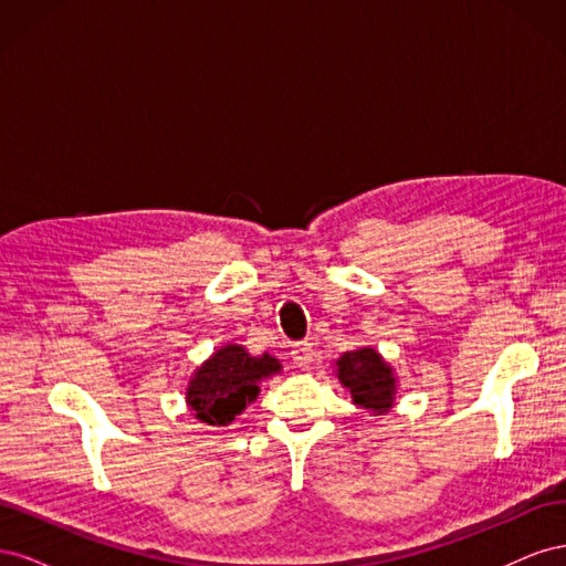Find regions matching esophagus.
Listing matches in <instances>:
<instances>
[{"label": "esophagus", "mask_w": 566, "mask_h": 566, "mask_svg": "<svg viewBox=\"0 0 566 566\" xmlns=\"http://www.w3.org/2000/svg\"><path fill=\"white\" fill-rule=\"evenodd\" d=\"M290 354H293V364L297 368H306V366L314 364L316 349H314L312 342H297V345H293V352H290Z\"/></svg>", "instance_id": "obj_1"}]
</instances>
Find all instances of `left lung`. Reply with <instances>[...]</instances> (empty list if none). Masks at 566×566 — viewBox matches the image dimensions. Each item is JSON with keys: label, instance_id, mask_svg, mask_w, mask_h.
I'll return each mask as SVG.
<instances>
[{"label": "left lung", "instance_id": "left-lung-1", "mask_svg": "<svg viewBox=\"0 0 566 566\" xmlns=\"http://www.w3.org/2000/svg\"><path fill=\"white\" fill-rule=\"evenodd\" d=\"M337 378L352 391L354 403L373 410V413H387L394 406V375L382 361V356L370 349H356L339 356Z\"/></svg>", "mask_w": 566, "mask_h": 566}]
</instances>
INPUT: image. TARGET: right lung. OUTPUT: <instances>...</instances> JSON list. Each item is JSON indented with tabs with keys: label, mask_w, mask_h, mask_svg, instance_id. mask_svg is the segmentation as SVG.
<instances>
[{
	"label": "right lung",
	"mask_w": 566,
	"mask_h": 566,
	"mask_svg": "<svg viewBox=\"0 0 566 566\" xmlns=\"http://www.w3.org/2000/svg\"><path fill=\"white\" fill-rule=\"evenodd\" d=\"M276 358L250 356L243 347L229 345L205 361L186 391V401L198 420L229 424L260 394V382L279 373Z\"/></svg>",
	"instance_id": "1"
}]
</instances>
